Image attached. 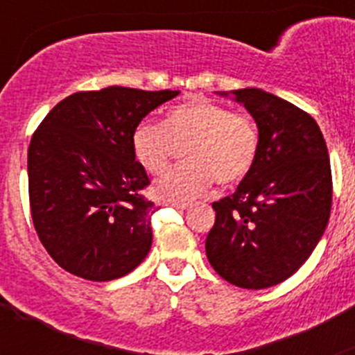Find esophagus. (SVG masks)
I'll return each mask as SVG.
<instances>
[{
	"label": "esophagus",
	"mask_w": 355,
	"mask_h": 355,
	"mask_svg": "<svg viewBox=\"0 0 355 355\" xmlns=\"http://www.w3.org/2000/svg\"><path fill=\"white\" fill-rule=\"evenodd\" d=\"M168 205H171L172 208H175V209H187L188 206H190V202H181V200H171Z\"/></svg>",
	"instance_id": "34e87169"
}]
</instances>
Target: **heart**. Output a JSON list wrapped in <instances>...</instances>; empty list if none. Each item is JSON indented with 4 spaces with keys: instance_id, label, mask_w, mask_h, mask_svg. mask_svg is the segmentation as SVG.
<instances>
[{
    "instance_id": "b5f03b06",
    "label": "heart",
    "mask_w": 355,
    "mask_h": 355,
    "mask_svg": "<svg viewBox=\"0 0 355 355\" xmlns=\"http://www.w3.org/2000/svg\"><path fill=\"white\" fill-rule=\"evenodd\" d=\"M183 146L187 163L156 181L162 199L190 200L208 192L215 180H245L258 158L259 133L250 117L202 97L172 106L163 124L142 121L131 133L135 158L149 174H162L175 147Z\"/></svg>"
}]
</instances>
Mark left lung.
Masks as SVG:
<instances>
[{
  "mask_svg": "<svg viewBox=\"0 0 355 355\" xmlns=\"http://www.w3.org/2000/svg\"><path fill=\"white\" fill-rule=\"evenodd\" d=\"M231 94L258 124L259 149L236 192L213 202L206 256L227 283L263 290L293 275L324 236L331 162L324 135L304 110L261 89Z\"/></svg>",
  "mask_w": 355,
  "mask_h": 355,
  "instance_id": "8db88e82",
  "label": "left lung"
}]
</instances>
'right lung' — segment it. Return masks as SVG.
Returning <instances> with one entry per match:
<instances>
[{
	"label": "right lung",
	"instance_id": "1",
	"mask_svg": "<svg viewBox=\"0 0 355 355\" xmlns=\"http://www.w3.org/2000/svg\"><path fill=\"white\" fill-rule=\"evenodd\" d=\"M178 90L106 87L62 99L31 137L28 190L40 243L64 270L112 281L144 261L155 202L131 133Z\"/></svg>",
	"mask_w": 355,
	"mask_h": 355
}]
</instances>
